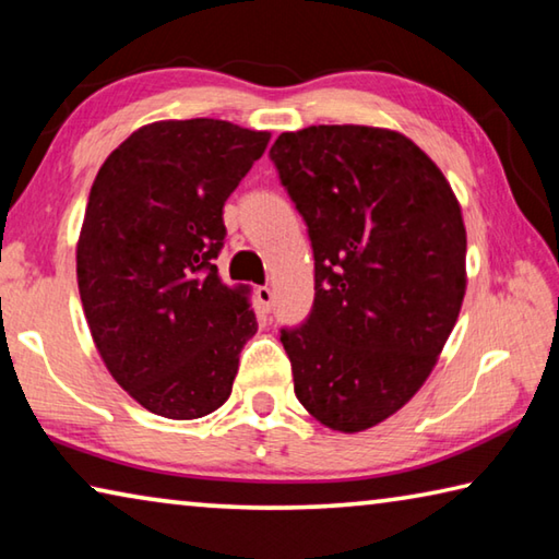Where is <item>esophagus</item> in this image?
<instances>
[{
	"instance_id": "esophagus-1",
	"label": "esophagus",
	"mask_w": 559,
	"mask_h": 559,
	"mask_svg": "<svg viewBox=\"0 0 559 559\" xmlns=\"http://www.w3.org/2000/svg\"><path fill=\"white\" fill-rule=\"evenodd\" d=\"M257 298H259V302H261V308L266 310V313H271V308H273V288H269V286H259L257 288Z\"/></svg>"
}]
</instances>
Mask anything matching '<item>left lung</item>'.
Here are the masks:
<instances>
[{"label":"left lung","mask_w":559,"mask_h":559,"mask_svg":"<svg viewBox=\"0 0 559 559\" xmlns=\"http://www.w3.org/2000/svg\"><path fill=\"white\" fill-rule=\"evenodd\" d=\"M308 226L316 298L281 328L298 402L335 431L384 421L427 380L466 293V229L447 177L400 132L310 126L271 147Z\"/></svg>","instance_id":"1"}]
</instances>
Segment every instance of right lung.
I'll return each mask as SVG.
<instances>
[{
    "label": "right lung",
    "mask_w": 559,
    "mask_h": 559,
    "mask_svg": "<svg viewBox=\"0 0 559 559\" xmlns=\"http://www.w3.org/2000/svg\"><path fill=\"white\" fill-rule=\"evenodd\" d=\"M271 135L226 120H163L98 169L75 273L93 343L147 412L200 419L229 400L257 316L214 259L224 202Z\"/></svg>",
    "instance_id": "right-lung-1"
}]
</instances>
